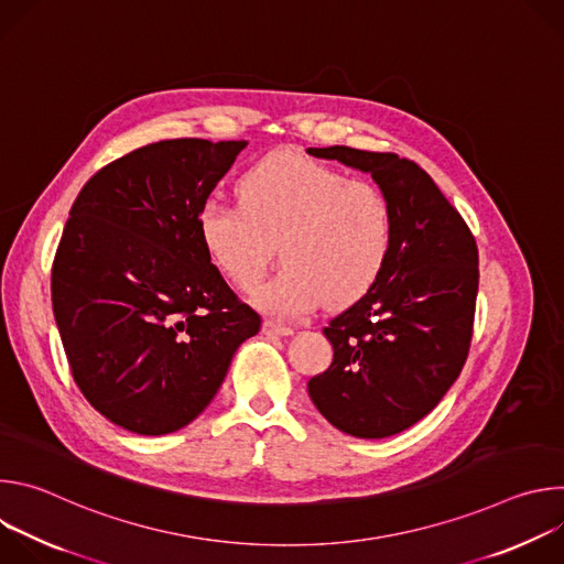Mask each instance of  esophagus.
<instances>
[{"instance_id":"34e87169","label":"esophagus","mask_w":564,"mask_h":564,"mask_svg":"<svg viewBox=\"0 0 564 564\" xmlns=\"http://www.w3.org/2000/svg\"><path fill=\"white\" fill-rule=\"evenodd\" d=\"M263 335L265 337H290V335H294V330L292 328H288V326H281V324H276V321H263Z\"/></svg>"}]
</instances>
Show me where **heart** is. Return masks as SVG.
Masks as SVG:
<instances>
[{
	"mask_svg": "<svg viewBox=\"0 0 564 564\" xmlns=\"http://www.w3.org/2000/svg\"><path fill=\"white\" fill-rule=\"evenodd\" d=\"M238 198L205 200L198 234L212 263L240 290L261 281L279 243L285 265L254 292L268 314L299 318L324 301L346 307L390 261L394 216L386 194L314 158L265 155L238 181Z\"/></svg>",
	"mask_w": 564,
	"mask_h": 564,
	"instance_id": "heart-1",
	"label": "heart"
}]
</instances>
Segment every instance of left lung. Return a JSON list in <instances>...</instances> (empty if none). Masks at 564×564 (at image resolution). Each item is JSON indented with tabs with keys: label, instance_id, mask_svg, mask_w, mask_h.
<instances>
[{
	"label": "left lung",
	"instance_id": "1",
	"mask_svg": "<svg viewBox=\"0 0 564 564\" xmlns=\"http://www.w3.org/2000/svg\"><path fill=\"white\" fill-rule=\"evenodd\" d=\"M307 153L368 172L394 216L390 261L324 328L335 359L307 392L339 431L390 437L429 415L466 364L479 283L475 236L409 158L339 144Z\"/></svg>",
	"mask_w": 564,
	"mask_h": 564
}]
</instances>
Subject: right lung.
<instances>
[{"label": "right lung", "instance_id": "obj_1", "mask_svg": "<svg viewBox=\"0 0 564 564\" xmlns=\"http://www.w3.org/2000/svg\"><path fill=\"white\" fill-rule=\"evenodd\" d=\"M246 140H160L96 172L70 205L51 299L73 381L109 422L167 435L196 420L261 316L225 283L198 212Z\"/></svg>", "mask_w": 564, "mask_h": 564}]
</instances>
